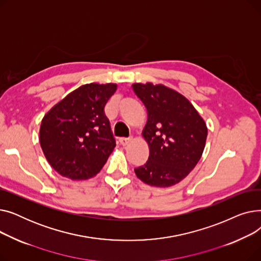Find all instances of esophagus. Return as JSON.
<instances>
[{"label": "esophagus", "mask_w": 261, "mask_h": 261, "mask_svg": "<svg viewBox=\"0 0 261 261\" xmlns=\"http://www.w3.org/2000/svg\"><path fill=\"white\" fill-rule=\"evenodd\" d=\"M130 139H126V138H120L119 139V143H120V145H122V146H127L129 143H130Z\"/></svg>", "instance_id": "1"}]
</instances>
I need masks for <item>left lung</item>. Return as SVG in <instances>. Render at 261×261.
Here are the masks:
<instances>
[{"mask_svg": "<svg viewBox=\"0 0 261 261\" xmlns=\"http://www.w3.org/2000/svg\"><path fill=\"white\" fill-rule=\"evenodd\" d=\"M132 90L147 110L142 136L149 147L148 161L134 172L150 186L175 185L200 161L206 123L185 96L165 85L136 82Z\"/></svg>", "mask_w": 261, "mask_h": 261, "instance_id": "left-lung-1", "label": "left lung"}]
</instances>
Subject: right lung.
<instances>
[{
	"instance_id": "right-lung-1",
	"label": "right lung",
	"mask_w": 261,
	"mask_h": 261,
	"mask_svg": "<svg viewBox=\"0 0 261 261\" xmlns=\"http://www.w3.org/2000/svg\"><path fill=\"white\" fill-rule=\"evenodd\" d=\"M116 84H87L55 105L41 121L39 140L49 165L71 180L97 174L115 148L103 109Z\"/></svg>"
}]
</instances>
